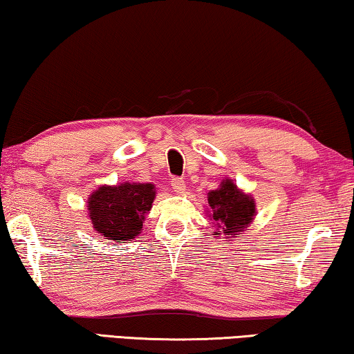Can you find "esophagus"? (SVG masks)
Here are the masks:
<instances>
[{
  "label": "esophagus",
  "instance_id": "esophagus-1",
  "mask_svg": "<svg viewBox=\"0 0 354 354\" xmlns=\"http://www.w3.org/2000/svg\"><path fill=\"white\" fill-rule=\"evenodd\" d=\"M171 187H172V189L174 192H177V193H183L185 192V182L182 180V178H178V177H172L171 178Z\"/></svg>",
  "mask_w": 354,
  "mask_h": 354
}]
</instances>
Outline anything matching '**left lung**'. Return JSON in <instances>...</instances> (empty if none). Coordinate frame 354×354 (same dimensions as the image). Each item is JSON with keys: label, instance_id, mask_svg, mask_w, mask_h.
Returning a JSON list of instances; mask_svg holds the SVG:
<instances>
[{"label": "left lung", "instance_id": "obj_1", "mask_svg": "<svg viewBox=\"0 0 354 354\" xmlns=\"http://www.w3.org/2000/svg\"><path fill=\"white\" fill-rule=\"evenodd\" d=\"M214 223L228 234L241 233L252 222L255 203L249 194L239 192L232 180H223L222 187L212 189L207 196Z\"/></svg>", "mask_w": 354, "mask_h": 354}]
</instances>
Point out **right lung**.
<instances>
[{
  "instance_id": "obj_1",
  "label": "right lung",
  "mask_w": 354,
  "mask_h": 354,
  "mask_svg": "<svg viewBox=\"0 0 354 354\" xmlns=\"http://www.w3.org/2000/svg\"><path fill=\"white\" fill-rule=\"evenodd\" d=\"M151 183H122L100 187L89 198V218L106 239L131 241L142 232L143 218L155 199Z\"/></svg>"
}]
</instances>
